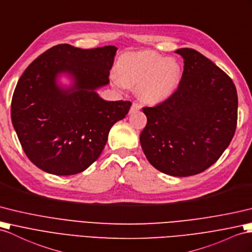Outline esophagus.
Masks as SVG:
<instances>
[{
	"label": "esophagus",
	"mask_w": 252,
	"mask_h": 252,
	"mask_svg": "<svg viewBox=\"0 0 252 252\" xmlns=\"http://www.w3.org/2000/svg\"><path fill=\"white\" fill-rule=\"evenodd\" d=\"M142 109V106L140 105V103H138V102H133L132 103V106H131V108H130V113H132V112H136V111H139V110H141Z\"/></svg>",
	"instance_id": "1"
}]
</instances>
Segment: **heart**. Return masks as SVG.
<instances>
[{
  "label": "heart",
  "instance_id": "obj_1",
  "mask_svg": "<svg viewBox=\"0 0 252 252\" xmlns=\"http://www.w3.org/2000/svg\"><path fill=\"white\" fill-rule=\"evenodd\" d=\"M181 79L180 63L155 51L128 52L123 54L116 64V83L127 88L137 87L140 99L151 105L172 96Z\"/></svg>",
  "mask_w": 252,
  "mask_h": 252
}]
</instances>
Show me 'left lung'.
Here are the masks:
<instances>
[{"label": "left lung", "instance_id": "obj_1", "mask_svg": "<svg viewBox=\"0 0 252 252\" xmlns=\"http://www.w3.org/2000/svg\"><path fill=\"white\" fill-rule=\"evenodd\" d=\"M175 52L184 59L181 83L167 100L142 109L140 143L153 167L185 177L210 168L229 146L238 100L231 78L211 60L190 48Z\"/></svg>", "mask_w": 252, "mask_h": 252}]
</instances>
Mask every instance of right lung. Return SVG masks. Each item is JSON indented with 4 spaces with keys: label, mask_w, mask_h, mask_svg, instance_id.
<instances>
[{
    "label": "right lung",
    "mask_w": 252,
    "mask_h": 252,
    "mask_svg": "<svg viewBox=\"0 0 252 252\" xmlns=\"http://www.w3.org/2000/svg\"><path fill=\"white\" fill-rule=\"evenodd\" d=\"M118 48L58 45L24 70L11 100V122L28 158L54 175L87 170L99 157L111 127L130 101H108L97 90L109 84ZM64 74L72 82L64 86Z\"/></svg>",
    "instance_id": "1"
}]
</instances>
